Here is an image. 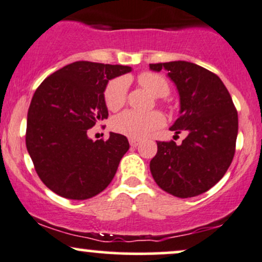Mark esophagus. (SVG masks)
I'll list each match as a JSON object with an SVG mask.
<instances>
[{
  "label": "esophagus",
  "instance_id": "34e87169",
  "mask_svg": "<svg viewBox=\"0 0 262 262\" xmlns=\"http://www.w3.org/2000/svg\"><path fill=\"white\" fill-rule=\"evenodd\" d=\"M130 144H131V147H137L138 144H140V141H138V140H134V138H131V140H130Z\"/></svg>",
  "mask_w": 262,
  "mask_h": 262
}]
</instances>
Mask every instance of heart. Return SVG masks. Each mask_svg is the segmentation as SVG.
I'll use <instances>...</instances> for the list:
<instances>
[{
	"label": "heart",
	"instance_id": "obj_1",
	"mask_svg": "<svg viewBox=\"0 0 262 262\" xmlns=\"http://www.w3.org/2000/svg\"><path fill=\"white\" fill-rule=\"evenodd\" d=\"M138 83L156 98H163L169 93L168 81L158 73H141L138 76ZM126 94H127V79L124 77L112 79L104 91V100L107 109L113 112L119 110L125 104ZM163 124H164V116L159 112L138 113L135 110H126L113 119L112 127L118 134L138 140L162 127Z\"/></svg>",
	"mask_w": 262,
	"mask_h": 262
}]
</instances>
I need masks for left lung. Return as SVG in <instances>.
<instances>
[{"label": "left lung", "instance_id": "left-lung-1", "mask_svg": "<svg viewBox=\"0 0 262 262\" xmlns=\"http://www.w3.org/2000/svg\"><path fill=\"white\" fill-rule=\"evenodd\" d=\"M152 71H168L180 97V115L170 127L187 136L178 146L158 141L149 163L157 185L180 199L210 190L228 170L235 153L238 113L228 89L211 71L187 62L149 63Z\"/></svg>", "mask_w": 262, "mask_h": 262}]
</instances>
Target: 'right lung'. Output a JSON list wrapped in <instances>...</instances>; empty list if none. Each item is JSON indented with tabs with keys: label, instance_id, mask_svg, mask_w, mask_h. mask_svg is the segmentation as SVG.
Listing matches in <instances>:
<instances>
[{
	"label": "right lung",
	"instance_id": "1",
	"mask_svg": "<svg viewBox=\"0 0 262 262\" xmlns=\"http://www.w3.org/2000/svg\"><path fill=\"white\" fill-rule=\"evenodd\" d=\"M131 71L121 64L77 61L42 81L28 110L26 144L36 174L51 191L87 200L112 183L130 148L124 135L93 140L87 130L107 119V82Z\"/></svg>",
	"mask_w": 262,
	"mask_h": 262
}]
</instances>
